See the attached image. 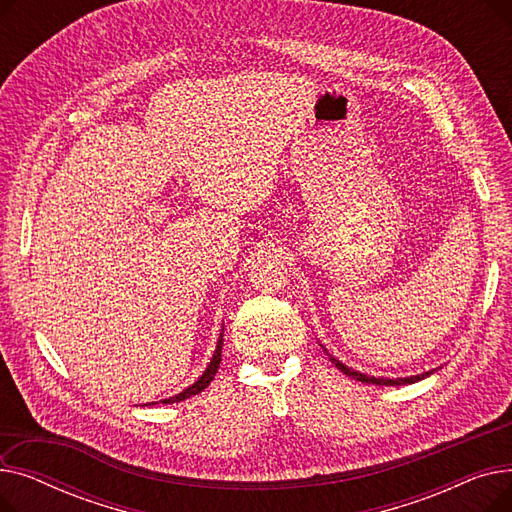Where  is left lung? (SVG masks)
<instances>
[{
    "label": "left lung",
    "instance_id": "8db88e82",
    "mask_svg": "<svg viewBox=\"0 0 512 512\" xmlns=\"http://www.w3.org/2000/svg\"><path fill=\"white\" fill-rule=\"evenodd\" d=\"M326 353H328V351H326ZM330 359H332V363H334L342 373L348 375V378H353V380H357V382H365V384H375V386H405V384H415V382L427 378V375L434 373V371H425V373H419V375H411V378H396V380H390V378H373V375H365V373H359V371H355V369H351V367H346L344 363H340V361L334 359L332 355H330Z\"/></svg>",
    "mask_w": 512,
    "mask_h": 512
}]
</instances>
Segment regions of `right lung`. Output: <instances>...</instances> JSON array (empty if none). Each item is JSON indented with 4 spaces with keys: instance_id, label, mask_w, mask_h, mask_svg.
Returning a JSON list of instances; mask_svg holds the SVG:
<instances>
[{
    "instance_id": "obj_1",
    "label": "right lung",
    "mask_w": 512,
    "mask_h": 512,
    "mask_svg": "<svg viewBox=\"0 0 512 512\" xmlns=\"http://www.w3.org/2000/svg\"><path fill=\"white\" fill-rule=\"evenodd\" d=\"M222 336H224V334H220L218 346H215V353H213V357H211V361H209L207 369L203 371L201 378H199V380H197L193 386H188L184 392H180V394H176V396H172V398L161 400V402H180V400H184V398H191V396H195V394L203 392V390H205V388L211 384L213 375L218 373V367H220V361H222V346H224V338H222Z\"/></svg>"
}]
</instances>
